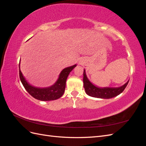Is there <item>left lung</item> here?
I'll return each mask as SVG.
<instances>
[{"label": "left lung", "instance_id": "left-lung-1", "mask_svg": "<svg viewBox=\"0 0 146 146\" xmlns=\"http://www.w3.org/2000/svg\"><path fill=\"white\" fill-rule=\"evenodd\" d=\"M129 81L124 85L116 88L112 87H98L92 84L88 78L85 72L83 71V87L86 93L90 96L100 99H111L120 94L125 90Z\"/></svg>", "mask_w": 146, "mask_h": 146}]
</instances>
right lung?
<instances>
[{
    "label": "right lung",
    "instance_id": "1",
    "mask_svg": "<svg viewBox=\"0 0 146 146\" xmlns=\"http://www.w3.org/2000/svg\"><path fill=\"white\" fill-rule=\"evenodd\" d=\"M19 62H21V60ZM77 64L69 66L62 70L56 82L50 86L46 88H38L32 86L27 81L20 69L19 63V77L25 90L35 99L41 101L54 100L60 98L64 92L66 82L69 73L76 67Z\"/></svg>",
    "mask_w": 146,
    "mask_h": 146
}]
</instances>
